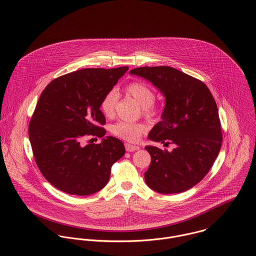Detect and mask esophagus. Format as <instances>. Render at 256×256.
<instances>
[{
  "label": "esophagus",
  "instance_id": "34e87169",
  "mask_svg": "<svg viewBox=\"0 0 256 256\" xmlns=\"http://www.w3.org/2000/svg\"><path fill=\"white\" fill-rule=\"evenodd\" d=\"M124 146H126V150L128 152H134V151H136V150L140 149L138 146H136V145H132V144H130V143H126Z\"/></svg>",
  "mask_w": 256,
  "mask_h": 256
}]
</instances>
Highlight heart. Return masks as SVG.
I'll list each match as a JSON object with an SVG mask.
<instances>
[{
    "mask_svg": "<svg viewBox=\"0 0 256 256\" xmlns=\"http://www.w3.org/2000/svg\"><path fill=\"white\" fill-rule=\"evenodd\" d=\"M126 92L132 96L143 107L145 114H153L155 113L154 90L142 82H134L126 86ZM118 100V93L116 89L108 91L101 101V110L107 118H112L114 114L116 106ZM146 132V128L138 122H118L112 126L113 134L126 142H138L142 134Z\"/></svg>",
    "mask_w": 256,
    "mask_h": 256,
    "instance_id": "obj_1",
    "label": "heart"
}]
</instances>
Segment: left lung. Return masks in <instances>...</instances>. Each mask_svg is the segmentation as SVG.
<instances>
[{"mask_svg": "<svg viewBox=\"0 0 256 256\" xmlns=\"http://www.w3.org/2000/svg\"><path fill=\"white\" fill-rule=\"evenodd\" d=\"M150 82L166 98L162 120L148 134L152 142L174 144L172 151L145 146L151 163L146 184L164 194H180L208 174L221 145L222 130L216 102L201 80L174 68L142 66L130 72Z\"/></svg>", "mask_w": 256, "mask_h": 256, "instance_id": "8db88e82", "label": "left lung"}]
</instances>
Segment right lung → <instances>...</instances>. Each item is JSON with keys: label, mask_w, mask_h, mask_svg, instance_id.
<instances>
[{"label": "right lung", "mask_w": 256, "mask_h": 256, "mask_svg": "<svg viewBox=\"0 0 256 256\" xmlns=\"http://www.w3.org/2000/svg\"><path fill=\"white\" fill-rule=\"evenodd\" d=\"M128 70H80L55 78L41 93L29 140L39 170L58 190L89 196L108 184L113 164L126 153L124 143L113 136L86 146L82 140L105 136L101 101Z\"/></svg>", "instance_id": "1"}]
</instances>
